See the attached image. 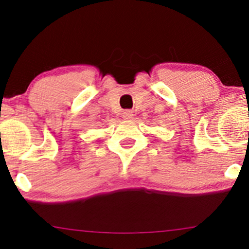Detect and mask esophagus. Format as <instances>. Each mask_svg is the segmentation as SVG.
Returning <instances> with one entry per match:
<instances>
[{
    "mask_svg": "<svg viewBox=\"0 0 249 249\" xmlns=\"http://www.w3.org/2000/svg\"><path fill=\"white\" fill-rule=\"evenodd\" d=\"M133 117V112L131 110L123 111V118L124 119H131Z\"/></svg>",
    "mask_w": 249,
    "mask_h": 249,
    "instance_id": "34e87169",
    "label": "esophagus"
}]
</instances>
